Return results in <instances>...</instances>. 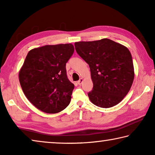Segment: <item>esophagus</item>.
Listing matches in <instances>:
<instances>
[{"label":"esophagus","instance_id":"obj_1","mask_svg":"<svg viewBox=\"0 0 155 155\" xmlns=\"http://www.w3.org/2000/svg\"><path fill=\"white\" fill-rule=\"evenodd\" d=\"M83 82V79L82 78H81L80 79L77 81V83L78 84V85H81V84H82Z\"/></svg>","mask_w":155,"mask_h":155}]
</instances>
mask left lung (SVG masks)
Instances as JSON below:
<instances>
[{"instance_id": "8db88e82", "label": "left lung", "mask_w": 155, "mask_h": 155, "mask_svg": "<svg viewBox=\"0 0 155 155\" xmlns=\"http://www.w3.org/2000/svg\"><path fill=\"white\" fill-rule=\"evenodd\" d=\"M75 49L90 68L93 90L90 101L110 108L127 96L134 80L132 56L127 47L109 39L74 43Z\"/></svg>"}]
</instances>
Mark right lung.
I'll use <instances>...</instances> for the list:
<instances>
[{"instance_id":"add662e5","label":"right lung","mask_w":155,"mask_h":155,"mask_svg":"<svg viewBox=\"0 0 155 155\" xmlns=\"http://www.w3.org/2000/svg\"><path fill=\"white\" fill-rule=\"evenodd\" d=\"M72 44L46 45L28 52L19 71L23 92L36 108L57 114L68 106L74 85L65 65L74 52Z\"/></svg>"}]
</instances>
